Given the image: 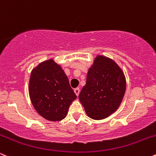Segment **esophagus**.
Here are the masks:
<instances>
[{
  "mask_svg": "<svg viewBox=\"0 0 156 156\" xmlns=\"http://www.w3.org/2000/svg\"><path fill=\"white\" fill-rule=\"evenodd\" d=\"M80 88H79V87L74 89V93H75V94L76 95V96H79V94H80Z\"/></svg>",
  "mask_w": 156,
  "mask_h": 156,
  "instance_id": "obj_1",
  "label": "esophagus"
}]
</instances>
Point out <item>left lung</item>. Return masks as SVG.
Masks as SVG:
<instances>
[{
    "mask_svg": "<svg viewBox=\"0 0 156 156\" xmlns=\"http://www.w3.org/2000/svg\"><path fill=\"white\" fill-rule=\"evenodd\" d=\"M123 72L114 60L98 55L90 68L86 85L79 95L87 116L102 120L117 110L126 92Z\"/></svg>",
    "mask_w": 156,
    "mask_h": 156,
    "instance_id": "left-lung-1",
    "label": "left lung"
}]
</instances>
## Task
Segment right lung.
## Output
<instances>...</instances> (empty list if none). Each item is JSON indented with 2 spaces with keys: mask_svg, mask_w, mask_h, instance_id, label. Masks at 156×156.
<instances>
[{
  "mask_svg": "<svg viewBox=\"0 0 156 156\" xmlns=\"http://www.w3.org/2000/svg\"><path fill=\"white\" fill-rule=\"evenodd\" d=\"M29 95L36 112L50 121L65 118L71 102L76 98L67 76L52 59L38 64L31 71Z\"/></svg>",
  "mask_w": 156,
  "mask_h": 156,
  "instance_id": "obj_1",
  "label": "right lung"
}]
</instances>
